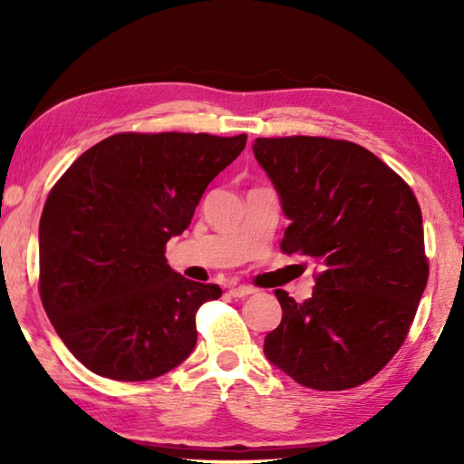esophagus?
<instances>
[{
  "label": "esophagus",
  "mask_w": 464,
  "mask_h": 464,
  "mask_svg": "<svg viewBox=\"0 0 464 464\" xmlns=\"http://www.w3.org/2000/svg\"><path fill=\"white\" fill-rule=\"evenodd\" d=\"M229 295L233 298H246L249 295H254V288H249V286H233V288H229Z\"/></svg>",
  "instance_id": "obj_1"
}]
</instances>
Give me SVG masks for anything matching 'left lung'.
Returning <instances> with one entry per match:
<instances>
[{
  "label": "left lung",
  "instance_id": "1",
  "mask_svg": "<svg viewBox=\"0 0 464 464\" xmlns=\"http://www.w3.org/2000/svg\"><path fill=\"white\" fill-rule=\"evenodd\" d=\"M290 225L280 247L319 264L313 296L276 290L264 354L298 384L358 387L401 348L428 282L421 210L387 163L350 140L256 139Z\"/></svg>",
  "mask_w": 464,
  "mask_h": 464
}]
</instances>
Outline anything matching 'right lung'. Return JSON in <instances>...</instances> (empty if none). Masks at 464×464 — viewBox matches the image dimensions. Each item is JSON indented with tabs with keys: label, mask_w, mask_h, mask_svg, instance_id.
<instances>
[{
	"label": "right lung",
	"mask_w": 464,
	"mask_h": 464,
	"mask_svg": "<svg viewBox=\"0 0 464 464\" xmlns=\"http://www.w3.org/2000/svg\"><path fill=\"white\" fill-rule=\"evenodd\" d=\"M246 135L121 132L77 157L46 198L41 298L69 352L100 376L149 381L196 345V311L223 295L174 272L166 243Z\"/></svg>",
	"instance_id": "add662e5"
}]
</instances>
